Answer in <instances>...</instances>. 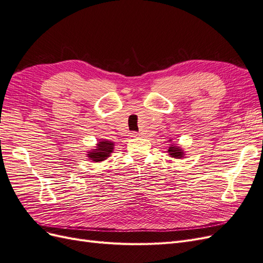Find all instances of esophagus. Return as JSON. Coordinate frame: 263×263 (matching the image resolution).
<instances>
[{"instance_id": "34e87169", "label": "esophagus", "mask_w": 263, "mask_h": 263, "mask_svg": "<svg viewBox=\"0 0 263 263\" xmlns=\"http://www.w3.org/2000/svg\"><path fill=\"white\" fill-rule=\"evenodd\" d=\"M129 136L130 137H139V136H141V135L139 133H137V132H130L129 133Z\"/></svg>"}]
</instances>
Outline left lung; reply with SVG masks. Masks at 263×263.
Instances as JSON below:
<instances>
[{
    "mask_svg": "<svg viewBox=\"0 0 263 263\" xmlns=\"http://www.w3.org/2000/svg\"><path fill=\"white\" fill-rule=\"evenodd\" d=\"M168 151H169L170 156L173 157V158H181V157H183V151L179 147H177V146L176 147H170L168 149Z\"/></svg>",
    "mask_w": 263,
    "mask_h": 263,
    "instance_id": "left-lung-1",
    "label": "left lung"
}]
</instances>
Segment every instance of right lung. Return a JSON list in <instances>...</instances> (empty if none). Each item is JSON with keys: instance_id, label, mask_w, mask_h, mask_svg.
<instances>
[{"instance_id": "right-lung-1", "label": "right lung", "mask_w": 263, "mask_h": 263, "mask_svg": "<svg viewBox=\"0 0 263 263\" xmlns=\"http://www.w3.org/2000/svg\"><path fill=\"white\" fill-rule=\"evenodd\" d=\"M113 149H114V144L112 141H108V140L100 141L97 149H94L92 153H89V158L95 162L103 161L105 160L107 157H109Z\"/></svg>"}]
</instances>
